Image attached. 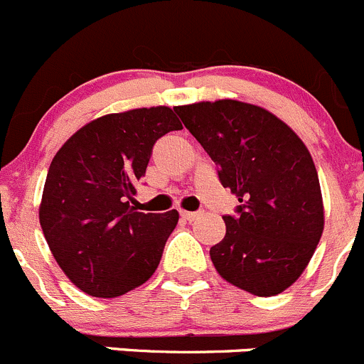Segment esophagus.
Here are the masks:
<instances>
[{"label": "esophagus", "instance_id": "34e87169", "mask_svg": "<svg viewBox=\"0 0 364 364\" xmlns=\"http://www.w3.org/2000/svg\"><path fill=\"white\" fill-rule=\"evenodd\" d=\"M181 215L186 221H194V219L200 215V212H189V210H181Z\"/></svg>", "mask_w": 364, "mask_h": 364}]
</instances>
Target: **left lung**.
Here are the masks:
<instances>
[{
  "instance_id": "8db88e82",
  "label": "left lung",
  "mask_w": 364,
  "mask_h": 364,
  "mask_svg": "<svg viewBox=\"0 0 364 364\" xmlns=\"http://www.w3.org/2000/svg\"><path fill=\"white\" fill-rule=\"evenodd\" d=\"M237 194L239 215L210 247L215 271L258 297L285 292L308 267L323 232V201L311 154L271 111L232 99L173 107Z\"/></svg>"
}]
</instances>
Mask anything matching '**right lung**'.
Here are the masks:
<instances>
[{"mask_svg": "<svg viewBox=\"0 0 364 364\" xmlns=\"http://www.w3.org/2000/svg\"><path fill=\"white\" fill-rule=\"evenodd\" d=\"M182 124L168 106L111 113L82 125L56 152L38 219L56 264L81 292L118 297L156 272L178 212L132 207L154 143Z\"/></svg>", "mask_w": 364, "mask_h": 364, "instance_id": "right-lung-1", "label": "right lung"}]
</instances>
